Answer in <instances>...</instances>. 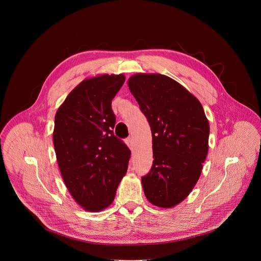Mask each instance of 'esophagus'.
<instances>
[{"instance_id": "1", "label": "esophagus", "mask_w": 261, "mask_h": 261, "mask_svg": "<svg viewBox=\"0 0 261 261\" xmlns=\"http://www.w3.org/2000/svg\"><path fill=\"white\" fill-rule=\"evenodd\" d=\"M126 143H127V145L129 146L130 150L133 151V138H132V137L127 138V139H126Z\"/></svg>"}]
</instances>
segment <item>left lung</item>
I'll return each instance as SVG.
<instances>
[{"label": "left lung", "mask_w": 261, "mask_h": 261, "mask_svg": "<svg viewBox=\"0 0 261 261\" xmlns=\"http://www.w3.org/2000/svg\"><path fill=\"white\" fill-rule=\"evenodd\" d=\"M128 87L152 131L153 165L141 177L152 204L170 208L187 197L208 151L210 125L199 100L172 79L137 73Z\"/></svg>", "instance_id": "8db88e82"}]
</instances>
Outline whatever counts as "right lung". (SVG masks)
<instances>
[{
    "label": "right lung",
    "mask_w": 261,
    "mask_h": 261,
    "mask_svg": "<svg viewBox=\"0 0 261 261\" xmlns=\"http://www.w3.org/2000/svg\"><path fill=\"white\" fill-rule=\"evenodd\" d=\"M124 83L123 74L86 79L55 117L54 145L62 177L74 200L89 212L113 203L127 172L131 152L114 134L111 109V100Z\"/></svg>",
    "instance_id": "right-lung-1"
}]
</instances>
